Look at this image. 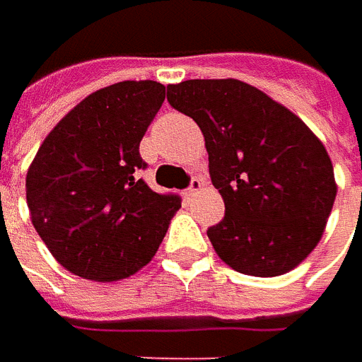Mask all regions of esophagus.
I'll list each match as a JSON object with an SVG mask.
<instances>
[{"label": "esophagus", "mask_w": 362, "mask_h": 362, "mask_svg": "<svg viewBox=\"0 0 362 362\" xmlns=\"http://www.w3.org/2000/svg\"><path fill=\"white\" fill-rule=\"evenodd\" d=\"M202 189H203L202 179H199V177H193V179H191V183H189V187L185 189V197H187V199H191V197H193V195H197Z\"/></svg>", "instance_id": "obj_1"}]
</instances>
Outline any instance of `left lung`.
<instances>
[{"label":"left lung","mask_w":362,"mask_h":362,"mask_svg":"<svg viewBox=\"0 0 362 362\" xmlns=\"http://www.w3.org/2000/svg\"><path fill=\"white\" fill-rule=\"evenodd\" d=\"M175 110L195 120L226 216L207 230L230 268L270 278L296 268L320 242L337 197L325 145L302 120L242 80L167 86Z\"/></svg>","instance_id":"8db88e82"}]
</instances>
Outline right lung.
<instances>
[{
	"label": "right lung",
	"mask_w": 362,
	"mask_h": 362,
	"mask_svg": "<svg viewBox=\"0 0 362 362\" xmlns=\"http://www.w3.org/2000/svg\"><path fill=\"white\" fill-rule=\"evenodd\" d=\"M165 100V86L127 80L92 92L42 143L25 199L52 256L80 278L115 282L157 254L181 197L139 179V145Z\"/></svg>",
	"instance_id": "add662e5"
}]
</instances>
